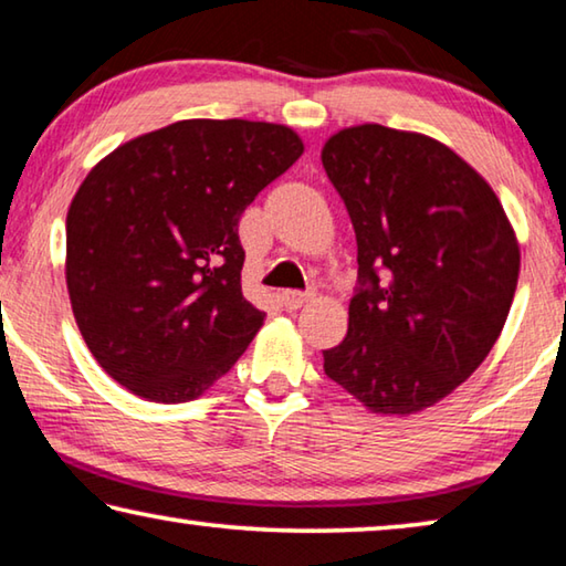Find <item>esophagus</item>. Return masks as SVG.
I'll use <instances>...</instances> for the list:
<instances>
[{"label": "esophagus", "instance_id": "1", "mask_svg": "<svg viewBox=\"0 0 566 566\" xmlns=\"http://www.w3.org/2000/svg\"><path fill=\"white\" fill-rule=\"evenodd\" d=\"M312 300H314V294H310V292H282V302L290 312L300 310V306H304L306 302H312Z\"/></svg>", "mask_w": 566, "mask_h": 566}]
</instances>
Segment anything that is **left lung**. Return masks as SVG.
<instances>
[{"label":"left lung","instance_id":"obj_1","mask_svg":"<svg viewBox=\"0 0 566 566\" xmlns=\"http://www.w3.org/2000/svg\"><path fill=\"white\" fill-rule=\"evenodd\" d=\"M322 165L357 234L359 290L324 371L375 415L407 417L472 377L504 329L520 242L474 167L419 132L344 127Z\"/></svg>","mask_w":566,"mask_h":566}]
</instances>
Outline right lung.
Returning a JSON list of instances; mask_svg holds the SVG:
<instances>
[{
    "label": "right lung",
    "mask_w": 566,
    "mask_h": 566,
    "mask_svg": "<svg viewBox=\"0 0 566 566\" xmlns=\"http://www.w3.org/2000/svg\"><path fill=\"white\" fill-rule=\"evenodd\" d=\"M302 151L284 124L181 119L92 167L66 212L64 276L114 381L177 405L234 367L266 317L242 294L239 217Z\"/></svg>",
    "instance_id": "1"
}]
</instances>
